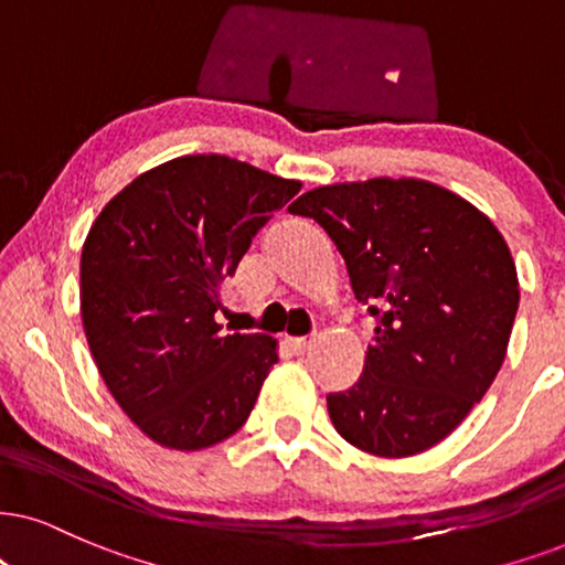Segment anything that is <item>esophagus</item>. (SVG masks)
I'll use <instances>...</instances> for the list:
<instances>
[{"label": "esophagus", "instance_id": "1", "mask_svg": "<svg viewBox=\"0 0 565 565\" xmlns=\"http://www.w3.org/2000/svg\"><path fill=\"white\" fill-rule=\"evenodd\" d=\"M289 344L297 349V352H305L307 347H310V339H307V335H291L289 339Z\"/></svg>", "mask_w": 565, "mask_h": 565}]
</instances>
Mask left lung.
Returning a JSON list of instances; mask_svg holds the SVG:
<instances>
[{
    "label": "left lung",
    "instance_id": "8db88e82",
    "mask_svg": "<svg viewBox=\"0 0 565 565\" xmlns=\"http://www.w3.org/2000/svg\"><path fill=\"white\" fill-rule=\"evenodd\" d=\"M289 211L323 226L377 320L360 381L328 394L333 427L385 459L427 451L505 360L519 310L509 245L472 203L425 180L328 184Z\"/></svg>",
    "mask_w": 565,
    "mask_h": 565
}]
</instances>
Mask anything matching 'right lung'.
<instances>
[{
    "label": "right lung",
    "instance_id": "1",
    "mask_svg": "<svg viewBox=\"0 0 565 565\" xmlns=\"http://www.w3.org/2000/svg\"><path fill=\"white\" fill-rule=\"evenodd\" d=\"M302 184L230 156L156 167L114 195L83 245L81 312L98 373L148 438L216 446L278 362L266 333H224L221 281Z\"/></svg>",
    "mask_w": 565,
    "mask_h": 565
}]
</instances>
